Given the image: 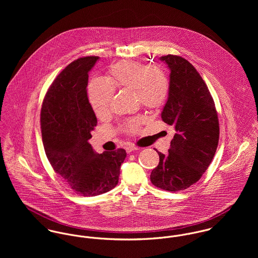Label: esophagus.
Returning <instances> with one entry per match:
<instances>
[{
  "label": "esophagus",
  "mask_w": 258,
  "mask_h": 258,
  "mask_svg": "<svg viewBox=\"0 0 258 258\" xmlns=\"http://www.w3.org/2000/svg\"><path fill=\"white\" fill-rule=\"evenodd\" d=\"M137 150H139L138 147H136V146H127L126 147V152L127 153H131V152H134V151H137Z\"/></svg>",
  "instance_id": "obj_1"
}]
</instances>
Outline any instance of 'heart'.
I'll list each match as a JSON object with an SVG mask.
<instances>
[{"instance_id":"heart-1","label":"heart","mask_w":258,"mask_h":258,"mask_svg":"<svg viewBox=\"0 0 258 258\" xmlns=\"http://www.w3.org/2000/svg\"><path fill=\"white\" fill-rule=\"evenodd\" d=\"M115 89L133 90L140 104L149 109H158L164 105L170 90V80L166 71L160 66H150L136 60H122L111 66L106 80L92 79L88 85V98L98 118L106 116L110 110ZM141 117L125 123L130 133L138 131Z\"/></svg>"}]
</instances>
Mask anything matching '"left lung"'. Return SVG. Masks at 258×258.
Wrapping results in <instances>:
<instances>
[{"label":"left lung","mask_w":258,"mask_h":258,"mask_svg":"<svg viewBox=\"0 0 258 258\" xmlns=\"http://www.w3.org/2000/svg\"><path fill=\"white\" fill-rule=\"evenodd\" d=\"M170 70V90L162 120L176 134L167 155L158 152L159 165L150 179L157 187L184 190L197 183L216 154L220 126L214 99L197 70L183 57L161 56Z\"/></svg>","instance_id":"left-lung-1"}]
</instances>
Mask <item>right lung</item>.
Here are the masks:
<instances>
[{"instance_id":"add662e5","label":"right lung","mask_w":258,"mask_h":258,"mask_svg":"<svg viewBox=\"0 0 258 258\" xmlns=\"http://www.w3.org/2000/svg\"><path fill=\"white\" fill-rule=\"evenodd\" d=\"M98 59L86 56L69 64L48 88L40 111L42 143L51 167L84 197L115 187L126 158L124 149L97 154L88 143L97 119L86 87L88 73Z\"/></svg>"}]
</instances>
